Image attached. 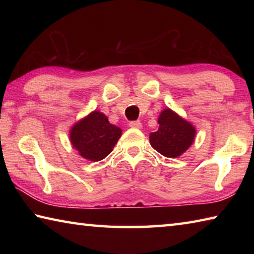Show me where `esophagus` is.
<instances>
[{"mask_svg":"<svg viewBox=\"0 0 254 254\" xmlns=\"http://www.w3.org/2000/svg\"><path fill=\"white\" fill-rule=\"evenodd\" d=\"M131 127H134V128H141L142 127V124H141L140 121H132L130 122V124H128Z\"/></svg>","mask_w":254,"mask_h":254,"instance_id":"esophagus-1","label":"esophagus"}]
</instances>
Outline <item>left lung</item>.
<instances>
[{
  "label": "left lung",
  "instance_id": "8db88e82",
  "mask_svg": "<svg viewBox=\"0 0 254 254\" xmlns=\"http://www.w3.org/2000/svg\"><path fill=\"white\" fill-rule=\"evenodd\" d=\"M159 128L150 133V144L167 158H177L190 147L196 130L190 122L170 109H165L158 119Z\"/></svg>",
  "mask_w": 254,
  "mask_h": 254
}]
</instances>
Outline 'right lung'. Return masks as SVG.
<instances>
[{
  "label": "right lung",
  "instance_id": "add662e5",
  "mask_svg": "<svg viewBox=\"0 0 254 254\" xmlns=\"http://www.w3.org/2000/svg\"><path fill=\"white\" fill-rule=\"evenodd\" d=\"M122 130L109 122L106 115L94 111L72 126L69 139L81 157L100 161L113 151Z\"/></svg>",
  "mask_w": 254,
  "mask_h": 254
}]
</instances>
